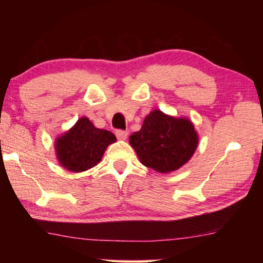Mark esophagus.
I'll use <instances>...</instances> for the list:
<instances>
[{
  "mask_svg": "<svg viewBox=\"0 0 263 263\" xmlns=\"http://www.w3.org/2000/svg\"><path fill=\"white\" fill-rule=\"evenodd\" d=\"M127 131H124V130H117L116 131V137L118 138L119 140H125L127 138Z\"/></svg>",
  "mask_w": 263,
  "mask_h": 263,
  "instance_id": "esophagus-1",
  "label": "esophagus"
}]
</instances>
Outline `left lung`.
I'll use <instances>...</instances> for the list:
<instances>
[{"mask_svg": "<svg viewBox=\"0 0 263 263\" xmlns=\"http://www.w3.org/2000/svg\"><path fill=\"white\" fill-rule=\"evenodd\" d=\"M198 137L189 119L174 118L153 110L141 128L130 137V145L144 166L159 173L176 171L189 161Z\"/></svg>", "mask_w": 263, "mask_h": 263, "instance_id": "8db88e82", "label": "left lung"}]
</instances>
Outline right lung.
<instances>
[{
  "instance_id": "right-lung-1",
  "label": "right lung",
  "mask_w": 263,
  "mask_h": 263,
  "mask_svg": "<svg viewBox=\"0 0 263 263\" xmlns=\"http://www.w3.org/2000/svg\"><path fill=\"white\" fill-rule=\"evenodd\" d=\"M116 141L112 132L97 128L82 117L55 142L59 162L70 172H84L101 161L106 147Z\"/></svg>"
}]
</instances>
